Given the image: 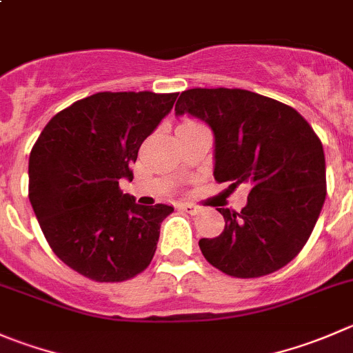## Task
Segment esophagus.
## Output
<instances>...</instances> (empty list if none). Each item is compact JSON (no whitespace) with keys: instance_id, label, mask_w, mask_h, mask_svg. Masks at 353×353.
I'll return each instance as SVG.
<instances>
[{"instance_id":"esophagus-1","label":"esophagus","mask_w":353,"mask_h":353,"mask_svg":"<svg viewBox=\"0 0 353 353\" xmlns=\"http://www.w3.org/2000/svg\"><path fill=\"white\" fill-rule=\"evenodd\" d=\"M181 208H183L186 214H191V215H194L200 212V207H196V205H193V203H183L181 205Z\"/></svg>"}]
</instances>
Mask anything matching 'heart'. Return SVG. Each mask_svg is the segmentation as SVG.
I'll use <instances>...</instances> for the list:
<instances>
[{
  "mask_svg": "<svg viewBox=\"0 0 353 353\" xmlns=\"http://www.w3.org/2000/svg\"><path fill=\"white\" fill-rule=\"evenodd\" d=\"M184 124H193V122H184Z\"/></svg>",
  "mask_w": 353,
  "mask_h": 353,
  "instance_id": "heart-1",
  "label": "heart"
}]
</instances>
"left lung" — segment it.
<instances>
[{
	"mask_svg": "<svg viewBox=\"0 0 353 353\" xmlns=\"http://www.w3.org/2000/svg\"><path fill=\"white\" fill-rule=\"evenodd\" d=\"M203 121L214 132V177L248 184L241 212L219 208L224 231L200 250L232 278H260L285 268L309 239L326 200L323 143L288 105L246 90L183 91L176 115Z\"/></svg>",
	"mask_w": 353,
	"mask_h": 353,
	"instance_id": "obj_1",
	"label": "left lung"
}]
</instances>
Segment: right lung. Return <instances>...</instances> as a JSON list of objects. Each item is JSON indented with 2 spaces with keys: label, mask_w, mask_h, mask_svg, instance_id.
I'll return each instance as SVG.
<instances>
[{
  "label": "right lung",
  "mask_w": 353,
  "mask_h": 353,
  "mask_svg": "<svg viewBox=\"0 0 353 353\" xmlns=\"http://www.w3.org/2000/svg\"><path fill=\"white\" fill-rule=\"evenodd\" d=\"M177 93H97L58 112L29 157V200L54 255L79 274L119 283L145 271L170 205L136 203L141 143L172 110Z\"/></svg>",
  "instance_id": "obj_1"
}]
</instances>
